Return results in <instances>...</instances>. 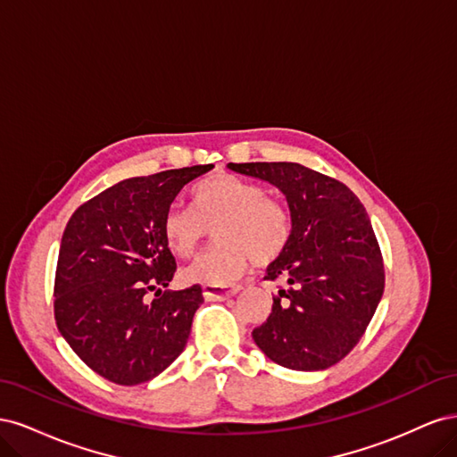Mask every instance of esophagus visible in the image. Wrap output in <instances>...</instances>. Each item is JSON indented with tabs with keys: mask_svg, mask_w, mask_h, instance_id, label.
Wrapping results in <instances>:
<instances>
[{
	"mask_svg": "<svg viewBox=\"0 0 457 457\" xmlns=\"http://www.w3.org/2000/svg\"><path fill=\"white\" fill-rule=\"evenodd\" d=\"M240 286H204L205 301H225L240 292Z\"/></svg>",
	"mask_w": 457,
	"mask_h": 457,
	"instance_id": "1",
	"label": "esophagus"
}]
</instances>
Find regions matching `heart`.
Returning <instances> with one entry per match:
<instances>
[{"label": "heart", "instance_id": "obj_1", "mask_svg": "<svg viewBox=\"0 0 457 457\" xmlns=\"http://www.w3.org/2000/svg\"><path fill=\"white\" fill-rule=\"evenodd\" d=\"M196 210L171 205L162 234L171 253L190 259L215 230L219 242L181 270L185 284L220 286L244 274L247 262L265 267L278 259L292 240L294 220L287 207L267 196L257 183L230 173H215L192 192Z\"/></svg>", "mask_w": 457, "mask_h": 457}]
</instances>
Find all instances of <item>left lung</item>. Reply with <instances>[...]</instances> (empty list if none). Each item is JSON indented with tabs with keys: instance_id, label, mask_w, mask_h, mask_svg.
Listing matches in <instances>:
<instances>
[{
	"instance_id": "1",
	"label": "left lung",
	"mask_w": 457,
	"mask_h": 457,
	"mask_svg": "<svg viewBox=\"0 0 457 457\" xmlns=\"http://www.w3.org/2000/svg\"><path fill=\"white\" fill-rule=\"evenodd\" d=\"M286 196L294 220L286 252L267 267V280L287 286L272 297L253 341L289 370H326L361 341L383 287L385 270L364 205L336 179L292 162L228 163Z\"/></svg>"
}]
</instances>
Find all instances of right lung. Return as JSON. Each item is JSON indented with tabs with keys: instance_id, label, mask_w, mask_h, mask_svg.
<instances>
[{
	"instance_id": "1",
	"label": "right lung",
	"mask_w": 457,
	"mask_h": 457,
	"mask_svg": "<svg viewBox=\"0 0 457 457\" xmlns=\"http://www.w3.org/2000/svg\"><path fill=\"white\" fill-rule=\"evenodd\" d=\"M213 165L131 177L79 205L64 228L54 320L93 371L118 385L154 379L183 353L202 287H168L175 257L162 223L173 200ZM156 291L155 299L145 295Z\"/></svg>"
}]
</instances>
